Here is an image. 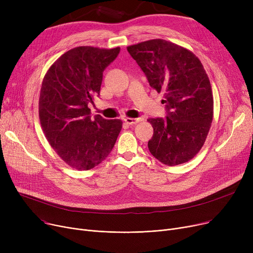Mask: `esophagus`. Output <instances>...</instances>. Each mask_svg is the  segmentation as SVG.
<instances>
[{"mask_svg":"<svg viewBox=\"0 0 253 253\" xmlns=\"http://www.w3.org/2000/svg\"><path fill=\"white\" fill-rule=\"evenodd\" d=\"M124 121L126 124L128 125H134V124H137L141 121H143L142 118H136V119H133V118H125Z\"/></svg>","mask_w":253,"mask_h":253,"instance_id":"1","label":"esophagus"}]
</instances>
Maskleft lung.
I'll use <instances>...</instances> for the list:
<instances>
[{
	"mask_svg": "<svg viewBox=\"0 0 253 253\" xmlns=\"http://www.w3.org/2000/svg\"><path fill=\"white\" fill-rule=\"evenodd\" d=\"M150 86L164 93L166 118H150L151 154L168 166L190 161L201 150L213 118V96L201 61L190 50L162 39L128 46Z\"/></svg>",
	"mask_w": 253,
	"mask_h": 253,
	"instance_id": "left-lung-1",
	"label": "left lung"
}]
</instances>
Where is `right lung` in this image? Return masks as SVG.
Instances as JSON below:
<instances>
[{
	"instance_id": "add662e5",
	"label": "right lung",
	"mask_w": 253,
	"mask_h": 253,
	"mask_svg": "<svg viewBox=\"0 0 253 253\" xmlns=\"http://www.w3.org/2000/svg\"><path fill=\"white\" fill-rule=\"evenodd\" d=\"M120 48L80 46L69 50L46 73L39 99V117L44 134L69 166L89 170L113 150L121 120L91 116L88 108L99 95L102 73Z\"/></svg>"
}]
</instances>
